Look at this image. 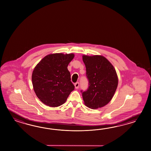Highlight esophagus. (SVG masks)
<instances>
[{
    "mask_svg": "<svg viewBox=\"0 0 151 151\" xmlns=\"http://www.w3.org/2000/svg\"><path fill=\"white\" fill-rule=\"evenodd\" d=\"M79 83H78V82H77V83H76L75 84H74V86H75V88H79Z\"/></svg>",
    "mask_w": 151,
    "mask_h": 151,
    "instance_id": "34e87169",
    "label": "esophagus"
}]
</instances>
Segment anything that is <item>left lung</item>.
<instances>
[{"label": "left lung", "mask_w": 151, "mask_h": 151, "mask_svg": "<svg viewBox=\"0 0 151 151\" xmlns=\"http://www.w3.org/2000/svg\"><path fill=\"white\" fill-rule=\"evenodd\" d=\"M83 60L89 83L87 91L82 93L85 105L90 109L101 108L110 102L115 93L118 85L116 70L102 55H83Z\"/></svg>", "instance_id": "obj_1"}]
</instances>
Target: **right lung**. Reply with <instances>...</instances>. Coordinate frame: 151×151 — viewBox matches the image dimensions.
Listing matches in <instances>:
<instances>
[{"mask_svg":"<svg viewBox=\"0 0 151 151\" xmlns=\"http://www.w3.org/2000/svg\"><path fill=\"white\" fill-rule=\"evenodd\" d=\"M73 53H54L45 56L35 66L32 83L37 97L45 105L57 107L64 104L74 86L67 66Z\"/></svg>","mask_w":151,"mask_h":151,"instance_id":"add662e5","label":"right lung"}]
</instances>
